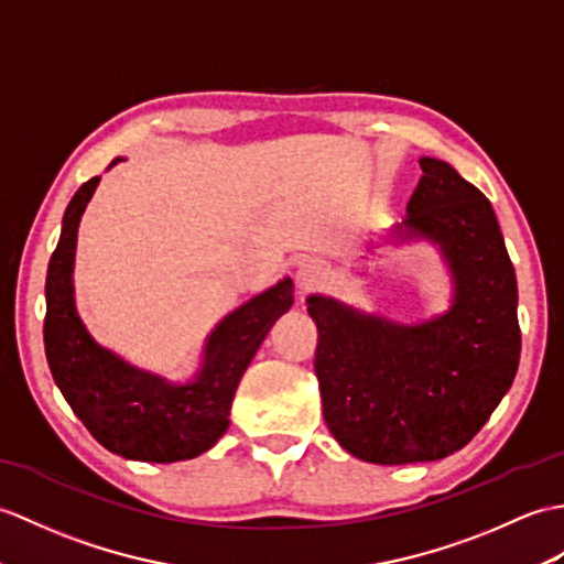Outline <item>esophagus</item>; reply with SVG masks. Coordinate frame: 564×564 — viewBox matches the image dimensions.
<instances>
[{"instance_id": "obj_1", "label": "esophagus", "mask_w": 564, "mask_h": 564, "mask_svg": "<svg viewBox=\"0 0 564 564\" xmlns=\"http://www.w3.org/2000/svg\"><path fill=\"white\" fill-rule=\"evenodd\" d=\"M326 279H329V271H326L324 261H319V259H305L303 264L297 267V273H295V283H297L300 295L319 291V288L326 283Z\"/></svg>"}]
</instances>
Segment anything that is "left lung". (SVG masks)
I'll use <instances>...</instances> for the list:
<instances>
[{
  "mask_svg": "<svg viewBox=\"0 0 564 564\" xmlns=\"http://www.w3.org/2000/svg\"><path fill=\"white\" fill-rule=\"evenodd\" d=\"M389 242L427 240L452 276V305L403 324L310 295L314 372L334 440L362 462L397 466L459 452L514 382L521 352L517 276L500 223L478 187L437 159Z\"/></svg>",
  "mask_w": 564,
  "mask_h": 564,
  "instance_id": "1",
  "label": "left lung"
}]
</instances>
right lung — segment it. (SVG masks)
<instances>
[{"label":"right lung","mask_w":564,"mask_h":564,"mask_svg":"<svg viewBox=\"0 0 564 564\" xmlns=\"http://www.w3.org/2000/svg\"><path fill=\"white\" fill-rule=\"evenodd\" d=\"M98 182L90 177L72 196L47 267L43 338L50 372L78 421L108 452L151 464L194 459L228 430L235 389L273 322L291 310L293 281L285 276L226 314L206 336L189 382L137 368L100 346L76 312V235Z\"/></svg>","instance_id":"right-lung-1"}]
</instances>
